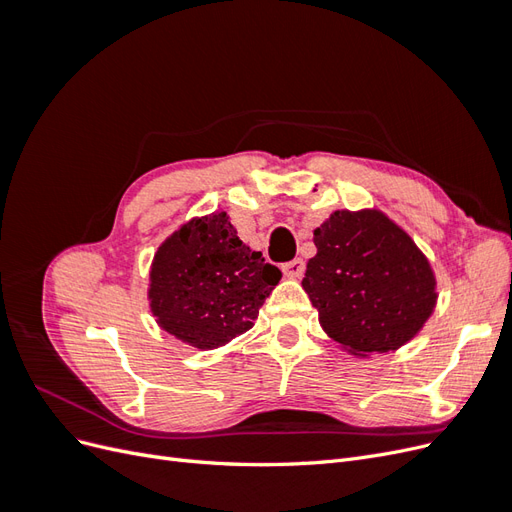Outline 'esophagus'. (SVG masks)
<instances>
[{
	"mask_svg": "<svg viewBox=\"0 0 512 512\" xmlns=\"http://www.w3.org/2000/svg\"><path fill=\"white\" fill-rule=\"evenodd\" d=\"M282 271H284V275L286 277H301L303 275V271H305V262L301 260V258H294V260H288V262H284L282 265Z\"/></svg>",
	"mask_w": 512,
	"mask_h": 512,
	"instance_id": "34e87169",
	"label": "esophagus"
}]
</instances>
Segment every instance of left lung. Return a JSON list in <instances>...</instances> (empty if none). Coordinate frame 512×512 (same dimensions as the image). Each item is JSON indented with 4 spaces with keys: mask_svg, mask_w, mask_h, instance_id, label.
<instances>
[{
    "mask_svg": "<svg viewBox=\"0 0 512 512\" xmlns=\"http://www.w3.org/2000/svg\"><path fill=\"white\" fill-rule=\"evenodd\" d=\"M303 288L318 320L352 354L389 352L423 329L436 277L414 241L376 209L335 211L314 230Z\"/></svg>",
    "mask_w": 512,
    "mask_h": 512,
    "instance_id": "obj_1",
    "label": "left lung"
}]
</instances>
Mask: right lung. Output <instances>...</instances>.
Segmentation results:
<instances>
[{
    "label": "right lung",
    "instance_id": "obj_1",
    "mask_svg": "<svg viewBox=\"0 0 512 512\" xmlns=\"http://www.w3.org/2000/svg\"><path fill=\"white\" fill-rule=\"evenodd\" d=\"M280 277V269L243 245L226 211L211 213L158 247L149 273L151 312L181 342L213 350L254 327Z\"/></svg>",
    "mask_w": 512,
    "mask_h": 512
}]
</instances>
